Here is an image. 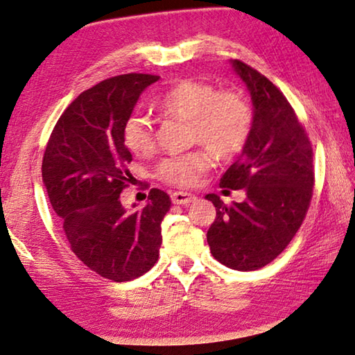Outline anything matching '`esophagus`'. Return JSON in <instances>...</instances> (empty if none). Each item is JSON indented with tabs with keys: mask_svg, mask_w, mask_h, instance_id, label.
<instances>
[{
	"mask_svg": "<svg viewBox=\"0 0 355 355\" xmlns=\"http://www.w3.org/2000/svg\"><path fill=\"white\" fill-rule=\"evenodd\" d=\"M196 198L195 195L187 193V192H173L171 193V201L174 205H189Z\"/></svg>",
	"mask_w": 355,
	"mask_h": 355,
	"instance_id": "obj_1",
	"label": "esophagus"
}]
</instances>
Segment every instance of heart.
Here are the masks:
<instances>
[{"label": "heart", "instance_id": "b5f03b06", "mask_svg": "<svg viewBox=\"0 0 355 355\" xmlns=\"http://www.w3.org/2000/svg\"><path fill=\"white\" fill-rule=\"evenodd\" d=\"M159 106L168 114L192 121L193 139L219 159H232L241 152L252 128V111L243 96L233 92H217L214 85L203 80H178L160 96ZM122 136L127 149L138 157L149 155L155 149L154 125L139 112L127 117ZM210 153L200 149L168 157L157 166V176L182 187L195 185L201 174L212 166Z\"/></svg>", "mask_w": 355, "mask_h": 355}]
</instances>
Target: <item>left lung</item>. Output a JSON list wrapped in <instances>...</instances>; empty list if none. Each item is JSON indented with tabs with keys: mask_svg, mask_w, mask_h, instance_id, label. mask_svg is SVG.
I'll return each instance as SVG.
<instances>
[{
	"mask_svg": "<svg viewBox=\"0 0 355 355\" xmlns=\"http://www.w3.org/2000/svg\"><path fill=\"white\" fill-rule=\"evenodd\" d=\"M230 63L248 87L254 116L248 143L220 187L244 189L246 198L225 205L206 195L216 206L206 238L217 261L252 271L275 260L302 227L314 187L313 147L282 92L249 64Z\"/></svg>",
	"mask_w": 355,
	"mask_h": 355,
	"instance_id": "left-lung-1",
	"label": "left lung"
}]
</instances>
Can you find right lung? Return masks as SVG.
Wrapping results in <instances>:
<instances>
[{
  "instance_id": "obj_1",
  "label": "right lung",
  "mask_w": 355,
  "mask_h": 355,
  "mask_svg": "<svg viewBox=\"0 0 355 355\" xmlns=\"http://www.w3.org/2000/svg\"><path fill=\"white\" fill-rule=\"evenodd\" d=\"M159 79L122 74L83 92L58 119L42 159V182L71 249L114 282L136 279L155 265L162 220L171 206L159 189L150 190L143 209L127 211L121 201L133 179L123 123L141 94Z\"/></svg>"
}]
</instances>
